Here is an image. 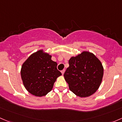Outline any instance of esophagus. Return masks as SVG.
I'll list each match as a JSON object with an SVG mask.
<instances>
[{
  "instance_id": "1",
  "label": "esophagus",
  "mask_w": 122,
  "mask_h": 122,
  "mask_svg": "<svg viewBox=\"0 0 122 122\" xmlns=\"http://www.w3.org/2000/svg\"><path fill=\"white\" fill-rule=\"evenodd\" d=\"M65 69H63V70H62L61 71V74H62V75H63L64 74V73H65Z\"/></svg>"
}]
</instances>
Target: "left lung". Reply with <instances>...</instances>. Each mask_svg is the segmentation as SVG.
Segmentation results:
<instances>
[{
  "label": "left lung",
  "instance_id": "8db88e82",
  "mask_svg": "<svg viewBox=\"0 0 122 122\" xmlns=\"http://www.w3.org/2000/svg\"><path fill=\"white\" fill-rule=\"evenodd\" d=\"M69 65L64 77L70 90L81 97L95 93L103 75V67L98 59L93 53L83 52L76 57H71Z\"/></svg>",
  "mask_w": 122,
  "mask_h": 122
}]
</instances>
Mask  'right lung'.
<instances>
[{
  "label": "right lung",
  "instance_id": "1",
  "mask_svg": "<svg viewBox=\"0 0 122 122\" xmlns=\"http://www.w3.org/2000/svg\"><path fill=\"white\" fill-rule=\"evenodd\" d=\"M49 54L39 51L25 61L21 69V77L25 88L36 96H45L52 90L56 79L61 75L57 63Z\"/></svg>",
  "mask_w": 122,
  "mask_h": 122
}]
</instances>
